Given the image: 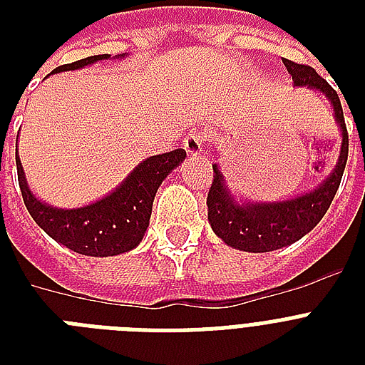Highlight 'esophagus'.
<instances>
[{
  "label": "esophagus",
  "instance_id": "1",
  "mask_svg": "<svg viewBox=\"0 0 365 365\" xmlns=\"http://www.w3.org/2000/svg\"><path fill=\"white\" fill-rule=\"evenodd\" d=\"M206 143V132L202 130H193L189 132L185 140H183V149H185V153L189 157H199L202 153V149H205Z\"/></svg>",
  "mask_w": 365,
  "mask_h": 365
}]
</instances>
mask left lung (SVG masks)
<instances>
[{
	"label": "left lung",
	"mask_w": 365,
	"mask_h": 365,
	"mask_svg": "<svg viewBox=\"0 0 365 365\" xmlns=\"http://www.w3.org/2000/svg\"><path fill=\"white\" fill-rule=\"evenodd\" d=\"M282 62L294 79V87H307L322 93L328 98L341 132V151L337 165L322 183H318L317 187L307 193L295 195L292 199L272 200V202L242 199L240 195L233 193L220 165L217 163L212 165L214 182L206 200L212 231L231 248L252 252V254L286 248L289 244L303 239L307 233H311L328 212L339 189L346 157H349V134H346L343 108L337 93L311 66L295 64L286 58Z\"/></svg>",
	"instance_id": "obj_1"
}]
</instances>
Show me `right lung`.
<instances>
[{
	"mask_svg": "<svg viewBox=\"0 0 365 365\" xmlns=\"http://www.w3.org/2000/svg\"><path fill=\"white\" fill-rule=\"evenodd\" d=\"M125 54H96L77 60L71 64L60 66L53 73L73 71L93 66L100 60L125 58ZM185 160L183 149H174L170 153L153 155L142 160L128 176L98 200L77 208H58L43 202L34 195L26 182L24 168L16 149V170L24 205L34 217V222L45 233L66 248L81 255L108 257L130 252L142 242L149 227V217L153 208L157 189L174 168Z\"/></svg>",
	"mask_w": 365,
	"mask_h": 365,
	"instance_id": "obj_1",
	"label": "right lung"
}]
</instances>
